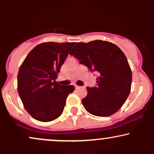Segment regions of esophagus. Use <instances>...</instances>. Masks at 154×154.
<instances>
[{"instance_id":"esophagus-1","label":"esophagus","mask_w":154,"mask_h":154,"mask_svg":"<svg viewBox=\"0 0 154 154\" xmlns=\"http://www.w3.org/2000/svg\"><path fill=\"white\" fill-rule=\"evenodd\" d=\"M75 89H79V88H80V87L78 85H75Z\"/></svg>"}]
</instances>
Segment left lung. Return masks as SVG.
Segmentation results:
<instances>
[{
  "instance_id": "8db88e82",
  "label": "left lung",
  "mask_w": 154,
  "mask_h": 154,
  "mask_svg": "<svg viewBox=\"0 0 154 154\" xmlns=\"http://www.w3.org/2000/svg\"><path fill=\"white\" fill-rule=\"evenodd\" d=\"M73 55L90 71L98 74L96 87H87L82 103L86 111L97 116H109L122 106L131 90L132 72L126 56L115 44L103 40L77 43Z\"/></svg>"
}]
</instances>
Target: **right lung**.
I'll list each match as a JSON object with an SVG mask.
<instances>
[{
  "label": "right lung",
  "instance_id": "add662e5",
  "mask_svg": "<svg viewBox=\"0 0 154 154\" xmlns=\"http://www.w3.org/2000/svg\"><path fill=\"white\" fill-rule=\"evenodd\" d=\"M75 43H40L28 54L19 68L17 90L24 109L34 119L51 122L62 114L73 85L56 82L60 69Z\"/></svg>",
  "mask_w": 154,
  "mask_h": 154
}]
</instances>
